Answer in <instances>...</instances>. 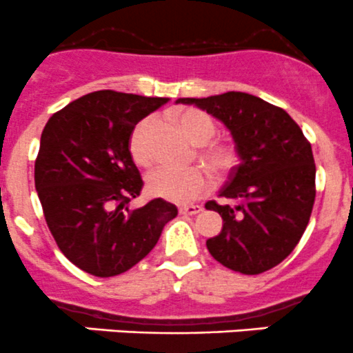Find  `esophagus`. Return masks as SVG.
Wrapping results in <instances>:
<instances>
[{
  "mask_svg": "<svg viewBox=\"0 0 353 353\" xmlns=\"http://www.w3.org/2000/svg\"><path fill=\"white\" fill-rule=\"evenodd\" d=\"M201 211H202L201 205H180V208H178V212H180V214L194 216V214H197V212H201Z\"/></svg>",
  "mask_w": 353,
  "mask_h": 353,
  "instance_id": "34e87169",
  "label": "esophagus"
}]
</instances>
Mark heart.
Masks as SVG:
<instances>
[{
    "label": "heart",
    "mask_w": 353,
    "mask_h": 353,
    "mask_svg": "<svg viewBox=\"0 0 353 353\" xmlns=\"http://www.w3.org/2000/svg\"><path fill=\"white\" fill-rule=\"evenodd\" d=\"M180 130L190 139L194 144L201 145L199 158L216 175H225L235 165V151L232 145L223 142H211L216 135V123L209 114L199 110H183L175 117ZM152 128L151 118L142 120L134 128L128 141L130 156L137 165H148L151 159L149 152V132ZM148 192L154 197L175 202V204H188L197 201L211 188V178L201 168H190L185 172L158 166L145 178Z\"/></svg>",
    "instance_id": "heart-1"
}]
</instances>
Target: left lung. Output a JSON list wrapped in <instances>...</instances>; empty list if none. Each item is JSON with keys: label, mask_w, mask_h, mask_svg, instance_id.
Returning <instances> with one entry per match:
<instances>
[{"label": "left lung", "mask_w": 353, "mask_h": 353, "mask_svg": "<svg viewBox=\"0 0 353 353\" xmlns=\"http://www.w3.org/2000/svg\"><path fill=\"white\" fill-rule=\"evenodd\" d=\"M225 123L240 163L219 195L205 202L223 228L205 242L218 263L243 274L278 266L302 239L316 199V165L309 141L281 108L247 92L181 97Z\"/></svg>", "instance_id": "obj_1"}]
</instances>
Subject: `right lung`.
Returning a JSON list of instances; mask_svg holds the SVG:
<instances>
[{"mask_svg":"<svg viewBox=\"0 0 353 353\" xmlns=\"http://www.w3.org/2000/svg\"><path fill=\"white\" fill-rule=\"evenodd\" d=\"M165 103L168 97L96 90L44 127L34 168L44 218L66 259L92 276L134 268L178 214L163 199L128 209L144 185L128 141L135 125Z\"/></svg>","mask_w":353,"mask_h":353,"instance_id":"obj_1","label":"right lung"}]
</instances>
